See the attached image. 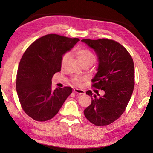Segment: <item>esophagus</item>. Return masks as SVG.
<instances>
[{"label":"esophagus","mask_w":153,"mask_h":153,"mask_svg":"<svg viewBox=\"0 0 153 153\" xmlns=\"http://www.w3.org/2000/svg\"><path fill=\"white\" fill-rule=\"evenodd\" d=\"M74 91L75 93L78 94V95H85V91H84L82 90V89L76 88V89H74Z\"/></svg>","instance_id":"34e87169"}]
</instances>
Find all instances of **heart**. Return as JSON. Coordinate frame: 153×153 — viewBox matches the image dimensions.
<instances>
[{
    "label": "heart",
    "mask_w": 153,
    "mask_h": 153,
    "mask_svg": "<svg viewBox=\"0 0 153 153\" xmlns=\"http://www.w3.org/2000/svg\"><path fill=\"white\" fill-rule=\"evenodd\" d=\"M76 54L77 59L79 60L80 63L82 64L83 66H85V65H89V66H91V65L94 63V62L95 60V57L93 55V54L91 53V52L87 49H84V48L79 49L76 52ZM69 58H70L69 54H64L62 56V58L61 59L62 68H64L65 66H66L68 60H69ZM82 80H83V78L79 77H74L73 79L74 82L77 84H79Z\"/></svg>",
    "instance_id": "obj_1"
}]
</instances>
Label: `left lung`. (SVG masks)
I'll return each mask as SVG.
<instances>
[{"mask_svg": "<svg viewBox=\"0 0 153 153\" xmlns=\"http://www.w3.org/2000/svg\"><path fill=\"white\" fill-rule=\"evenodd\" d=\"M94 50L98 60L93 87L105 91L100 97L91 91V104L84 110L86 118L96 126H106L119 118L124 112L134 88L135 69L131 55L122 45L113 40L83 39Z\"/></svg>", "mask_w": 153, "mask_h": 153, "instance_id": "1", "label": "left lung"}]
</instances>
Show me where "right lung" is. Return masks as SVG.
<instances>
[{
  "instance_id": "right-lung-1",
  "label": "right lung",
  "mask_w": 153,
  "mask_h": 153,
  "mask_svg": "<svg viewBox=\"0 0 153 153\" xmlns=\"http://www.w3.org/2000/svg\"><path fill=\"white\" fill-rule=\"evenodd\" d=\"M48 34L34 41L19 62L16 91L24 111L31 118L44 122L53 118L72 93L70 87L52 90L53 75L61 70V59L77 42Z\"/></svg>"
}]
</instances>
